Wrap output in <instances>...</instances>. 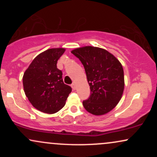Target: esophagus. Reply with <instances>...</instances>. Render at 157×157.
I'll return each mask as SVG.
<instances>
[{
    "label": "esophagus",
    "instance_id": "esophagus-1",
    "mask_svg": "<svg viewBox=\"0 0 157 157\" xmlns=\"http://www.w3.org/2000/svg\"><path fill=\"white\" fill-rule=\"evenodd\" d=\"M71 88H72V89H73V90L76 89V86H75V83H74V82L71 85Z\"/></svg>",
    "mask_w": 157,
    "mask_h": 157
}]
</instances>
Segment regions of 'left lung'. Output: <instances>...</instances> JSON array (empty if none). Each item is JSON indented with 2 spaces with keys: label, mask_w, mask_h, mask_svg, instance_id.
Masks as SVG:
<instances>
[{
  "label": "left lung",
  "mask_w": 157,
  "mask_h": 157,
  "mask_svg": "<svg viewBox=\"0 0 157 157\" xmlns=\"http://www.w3.org/2000/svg\"><path fill=\"white\" fill-rule=\"evenodd\" d=\"M71 53L83 65L91 94L82 102L85 109L94 115L109 112L120 102L124 86L122 64L112 54L103 48L84 46Z\"/></svg>",
  "instance_id": "1"
}]
</instances>
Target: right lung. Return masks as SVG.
I'll return each instance as SVG.
<instances>
[{
	"instance_id": "obj_1",
	"label": "right lung",
	"mask_w": 157,
	"mask_h": 157,
	"mask_svg": "<svg viewBox=\"0 0 157 157\" xmlns=\"http://www.w3.org/2000/svg\"><path fill=\"white\" fill-rule=\"evenodd\" d=\"M65 48H50L32 60L23 77L24 92L36 109L46 113L57 112L66 104L71 88L63 82L57 68Z\"/></svg>"
}]
</instances>
